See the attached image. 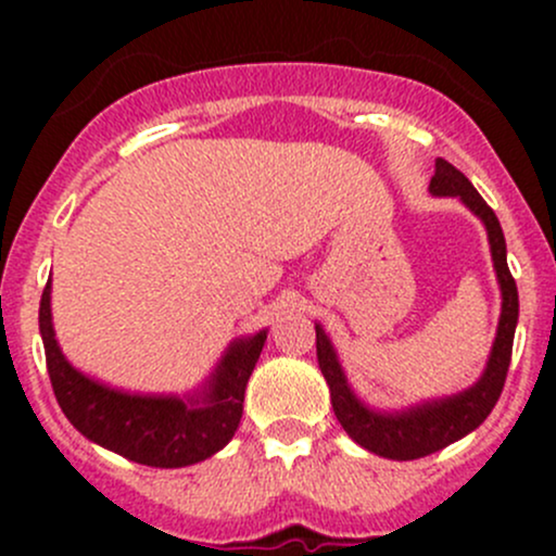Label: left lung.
Wrapping results in <instances>:
<instances>
[{"label":"left lung","mask_w":556,"mask_h":556,"mask_svg":"<svg viewBox=\"0 0 556 556\" xmlns=\"http://www.w3.org/2000/svg\"><path fill=\"white\" fill-rule=\"evenodd\" d=\"M430 193L433 195H454L463 201L486 228V239H490L492 266H495L497 285H501V319H497V333L492 341L490 357L468 390L454 392V395L430 397V401L414 403V406L395 408V412H382L361 397L352 390L350 379H346L344 368H341L339 355H336L333 344H330L328 333L323 325L314 323L317 330V363L323 371L325 382L330 387V403H333L336 419L341 428L346 430L355 444L363 450L379 454L387 459H419L428 454L444 450L454 444L470 430L479 428L490 412L495 408L497 397H501L503 384H506L508 363H511V346H514V330H517L519 319V293L517 282H514L511 271H508L506 261V237H503L501 220L495 212L486 206L479 190L470 185V179L463 172H457L450 161H435V174L430 179Z\"/></svg>","instance_id":"obj_1"}]
</instances>
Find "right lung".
<instances>
[{
  "label": "right lung",
  "mask_w": 556,
  "mask_h": 556,
  "mask_svg": "<svg viewBox=\"0 0 556 556\" xmlns=\"http://www.w3.org/2000/svg\"><path fill=\"white\" fill-rule=\"evenodd\" d=\"M39 333L55 401L88 441L150 468H185L212 457L233 439L247 382L268 330L233 339L204 384L185 395L126 392L77 371L55 339L50 279L39 301Z\"/></svg>",
  "instance_id": "add662e5"
}]
</instances>
